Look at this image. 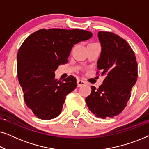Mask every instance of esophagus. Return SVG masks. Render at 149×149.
Returning a JSON list of instances; mask_svg holds the SVG:
<instances>
[{
    "instance_id": "esophagus-1",
    "label": "esophagus",
    "mask_w": 149,
    "mask_h": 149,
    "mask_svg": "<svg viewBox=\"0 0 149 149\" xmlns=\"http://www.w3.org/2000/svg\"><path fill=\"white\" fill-rule=\"evenodd\" d=\"M77 86L78 87H81V86H83V85H85L86 84V83L85 82V81H83L82 80H80V79H78L77 81Z\"/></svg>"
}]
</instances>
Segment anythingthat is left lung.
I'll list each match as a JSON object with an SVG mask.
<instances>
[{
    "label": "left lung",
    "instance_id": "obj_1",
    "mask_svg": "<svg viewBox=\"0 0 149 149\" xmlns=\"http://www.w3.org/2000/svg\"><path fill=\"white\" fill-rule=\"evenodd\" d=\"M97 36L102 49L97 68L106 78L98 89L91 87L85 102L95 117L113 118L121 113L130 98L137 81L138 64L125 40L109 32H99Z\"/></svg>",
    "mask_w": 149,
    "mask_h": 149
}]
</instances>
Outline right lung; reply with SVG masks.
I'll return each instance as SVG.
<instances>
[{
  "mask_svg": "<svg viewBox=\"0 0 149 149\" xmlns=\"http://www.w3.org/2000/svg\"><path fill=\"white\" fill-rule=\"evenodd\" d=\"M92 35L84 30L41 29L22 43L17 55L18 81L26 105L38 118L49 120L60 115L66 95L77 84L73 76L58 81L55 71L68 62L74 45Z\"/></svg>",
  "mask_w": 149,
  "mask_h": 149,
  "instance_id": "obj_1",
  "label": "right lung"
}]
</instances>
